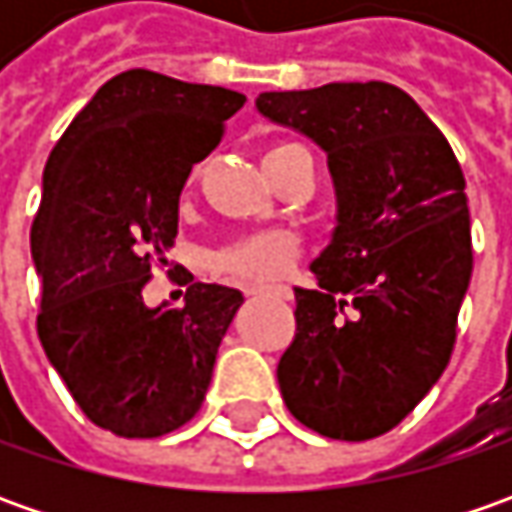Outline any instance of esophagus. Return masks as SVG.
<instances>
[{
	"instance_id": "34e87169",
	"label": "esophagus",
	"mask_w": 512,
	"mask_h": 512,
	"mask_svg": "<svg viewBox=\"0 0 512 512\" xmlns=\"http://www.w3.org/2000/svg\"><path fill=\"white\" fill-rule=\"evenodd\" d=\"M247 296H270V299H290V290L285 285H247Z\"/></svg>"
}]
</instances>
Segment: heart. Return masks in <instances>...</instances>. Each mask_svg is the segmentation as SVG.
Here are the masks:
<instances>
[{
    "instance_id": "heart-1",
    "label": "heart",
    "mask_w": 512,
    "mask_h": 512,
    "mask_svg": "<svg viewBox=\"0 0 512 512\" xmlns=\"http://www.w3.org/2000/svg\"><path fill=\"white\" fill-rule=\"evenodd\" d=\"M279 148H285V145H279ZM279 148H270L267 153ZM296 253H299V242L290 233L273 230V233L247 236V239H239V242L227 245L225 250H219L216 267H222L225 273H233L239 279H276L293 265Z\"/></svg>"
}]
</instances>
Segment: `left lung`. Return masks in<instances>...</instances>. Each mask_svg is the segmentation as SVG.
<instances>
[{
    "label": "left lung",
    "instance_id": "obj_1",
    "mask_svg": "<svg viewBox=\"0 0 512 512\" xmlns=\"http://www.w3.org/2000/svg\"><path fill=\"white\" fill-rule=\"evenodd\" d=\"M256 110L325 150L336 227L296 293L276 376L287 410L327 439L364 442L439 382L473 273L464 176L402 88L330 82L259 93Z\"/></svg>",
    "mask_w": 512,
    "mask_h": 512
}]
</instances>
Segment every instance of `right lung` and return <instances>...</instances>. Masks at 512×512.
<instances>
[{"label": "right lung", "instance_id": "1", "mask_svg": "<svg viewBox=\"0 0 512 512\" xmlns=\"http://www.w3.org/2000/svg\"><path fill=\"white\" fill-rule=\"evenodd\" d=\"M245 96L153 70H125L50 150L30 253L42 282L39 339L90 422L156 439L196 416L222 336L245 296L187 287L148 307L153 262L168 265L190 168L222 139Z\"/></svg>", "mask_w": 512, "mask_h": 512}]
</instances>
